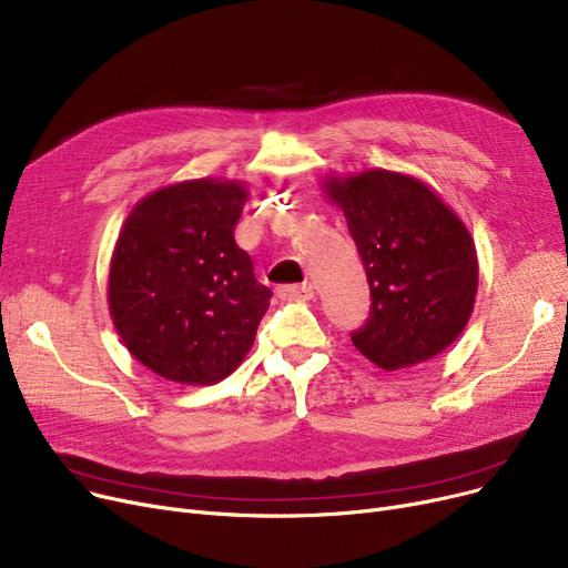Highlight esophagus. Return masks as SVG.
<instances>
[{"instance_id":"34e87169","label":"esophagus","mask_w":568,"mask_h":568,"mask_svg":"<svg viewBox=\"0 0 568 568\" xmlns=\"http://www.w3.org/2000/svg\"><path fill=\"white\" fill-rule=\"evenodd\" d=\"M277 295H280L282 301L303 303V301H312L314 298V288H312V284H288V286H280Z\"/></svg>"}]
</instances>
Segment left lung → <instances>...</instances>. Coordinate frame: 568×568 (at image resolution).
I'll return each mask as SVG.
<instances>
[{
  "mask_svg": "<svg viewBox=\"0 0 568 568\" xmlns=\"http://www.w3.org/2000/svg\"><path fill=\"white\" fill-rule=\"evenodd\" d=\"M321 192L344 212L372 293L351 342L386 372L439 356L467 328L478 291L465 222L429 184L397 171L328 175Z\"/></svg>",
  "mask_w": 568,
  "mask_h": 568,
  "instance_id": "obj_1",
  "label": "left lung"
}]
</instances>
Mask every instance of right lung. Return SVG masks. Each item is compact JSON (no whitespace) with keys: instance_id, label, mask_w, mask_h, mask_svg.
<instances>
[{"instance_id":"obj_1","label":"right lung","mask_w":568,"mask_h":568,"mask_svg":"<svg viewBox=\"0 0 568 568\" xmlns=\"http://www.w3.org/2000/svg\"><path fill=\"white\" fill-rule=\"evenodd\" d=\"M250 189L182 180L131 207L108 265V310L129 354L184 386H212L245 361L270 288L233 229Z\"/></svg>"}]
</instances>
